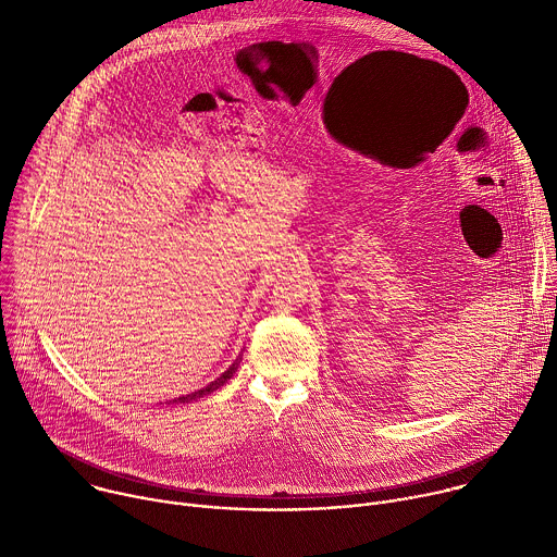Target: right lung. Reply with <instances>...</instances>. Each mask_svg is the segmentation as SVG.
I'll return each mask as SVG.
<instances>
[{"label": "right lung", "instance_id": "add662e5", "mask_svg": "<svg viewBox=\"0 0 557 557\" xmlns=\"http://www.w3.org/2000/svg\"><path fill=\"white\" fill-rule=\"evenodd\" d=\"M240 361H243V355H237V359H235L215 381H211L209 385H205V387H200V389H196V392H189V394H185V396H178V399H174V404H189V401L200 399V396H205V394H211L213 389H218L220 385H224V383L233 376V372L237 370V366H240Z\"/></svg>", "mask_w": 557, "mask_h": 557}]
</instances>
